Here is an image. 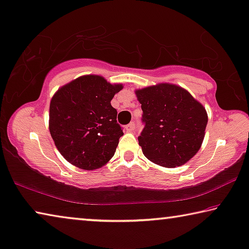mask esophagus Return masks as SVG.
I'll list each match as a JSON object with an SVG mask.
<instances>
[{
    "label": "esophagus",
    "instance_id": "1",
    "mask_svg": "<svg viewBox=\"0 0 249 249\" xmlns=\"http://www.w3.org/2000/svg\"><path fill=\"white\" fill-rule=\"evenodd\" d=\"M135 129V123L134 122H132V123H129L127 126H126V131L127 132H133Z\"/></svg>",
    "mask_w": 249,
    "mask_h": 249
}]
</instances>
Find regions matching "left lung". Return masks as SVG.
Returning <instances> with one entry per match:
<instances>
[{
	"label": "left lung",
	"mask_w": 249,
	"mask_h": 249,
	"mask_svg": "<svg viewBox=\"0 0 249 249\" xmlns=\"http://www.w3.org/2000/svg\"><path fill=\"white\" fill-rule=\"evenodd\" d=\"M144 128L139 136L143 154L164 168L183 165L201 147L208 115L182 87L159 84L137 89Z\"/></svg>",
	"instance_id": "8db88e82"
}]
</instances>
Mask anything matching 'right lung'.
<instances>
[{"instance_id": "right-lung-1", "label": "right lung", "mask_w": 249, "mask_h": 249, "mask_svg": "<svg viewBox=\"0 0 249 249\" xmlns=\"http://www.w3.org/2000/svg\"><path fill=\"white\" fill-rule=\"evenodd\" d=\"M122 88L102 76L87 75L59 88L51 98L49 131L69 163L95 170L114 157L124 133L110 101Z\"/></svg>"}]
</instances>
